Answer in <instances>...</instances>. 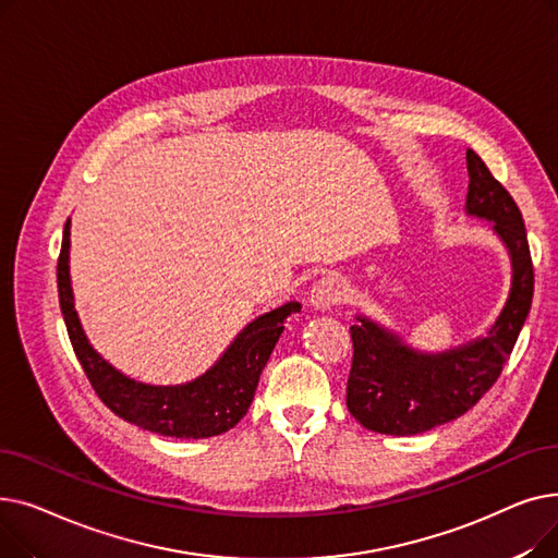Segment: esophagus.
<instances>
[{
    "instance_id": "obj_1",
    "label": "esophagus",
    "mask_w": 558,
    "mask_h": 558,
    "mask_svg": "<svg viewBox=\"0 0 558 558\" xmlns=\"http://www.w3.org/2000/svg\"><path fill=\"white\" fill-rule=\"evenodd\" d=\"M345 296L343 280L337 276H324L310 289V305L318 312H328L332 305L341 303Z\"/></svg>"
}]
</instances>
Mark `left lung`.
Segmentation results:
<instances>
[{"label": "left lung", "mask_w": 558, "mask_h": 558, "mask_svg": "<svg viewBox=\"0 0 558 558\" xmlns=\"http://www.w3.org/2000/svg\"><path fill=\"white\" fill-rule=\"evenodd\" d=\"M468 194L463 210L490 223L507 248L511 284L490 328L441 353L409 345L402 335L355 314L353 368L345 404L366 429L391 436H414L465 414L502 373L524 326L534 296V267L522 215L511 194L493 179L484 160L465 151Z\"/></svg>", "instance_id": "left-lung-1"}]
</instances>
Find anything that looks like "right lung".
<instances>
[{"mask_svg": "<svg viewBox=\"0 0 558 558\" xmlns=\"http://www.w3.org/2000/svg\"><path fill=\"white\" fill-rule=\"evenodd\" d=\"M70 226L68 219L56 267L58 299L74 353L104 404L120 418L160 436L210 438L238 425L248 412L259 375L284 330L287 316L301 312V303L289 301L253 318L221 357L192 383L167 387L140 383L104 360L85 337L70 278Z\"/></svg>", "mask_w": 558, "mask_h": 558, "instance_id": "obj_1", "label": "right lung"}]
</instances>
